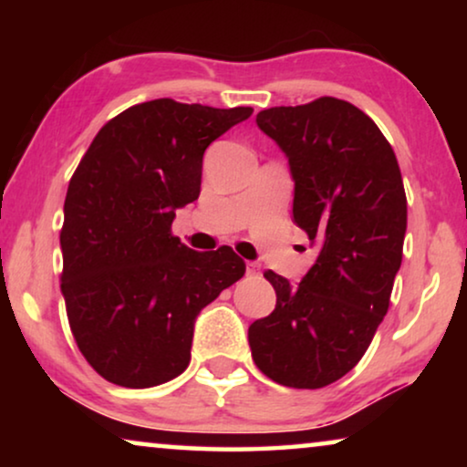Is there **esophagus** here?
<instances>
[{
    "label": "esophagus",
    "mask_w": 467,
    "mask_h": 467,
    "mask_svg": "<svg viewBox=\"0 0 467 467\" xmlns=\"http://www.w3.org/2000/svg\"><path fill=\"white\" fill-rule=\"evenodd\" d=\"M259 270H261L259 264H253V261L251 264H246V274H259Z\"/></svg>",
    "instance_id": "esophagus-1"
}]
</instances>
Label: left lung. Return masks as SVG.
Wrapping results in <instances>:
<instances>
[{"label":"left lung","mask_w":467,"mask_h":467,"mask_svg":"<svg viewBox=\"0 0 467 467\" xmlns=\"http://www.w3.org/2000/svg\"><path fill=\"white\" fill-rule=\"evenodd\" d=\"M257 127L293 178V221L318 244L299 285L267 270L276 308L248 327L253 359L285 387L321 389L350 372L387 315L406 235V193L391 144L344 99L276 106Z\"/></svg>","instance_id":"obj_1"}]
</instances>
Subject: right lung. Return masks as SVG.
<instances>
[{"label": "right lung", "instance_id": "1", "mask_svg": "<svg viewBox=\"0 0 467 467\" xmlns=\"http://www.w3.org/2000/svg\"><path fill=\"white\" fill-rule=\"evenodd\" d=\"M251 114L144 101L101 127L74 171L61 293L80 353L114 385L149 389L182 374L197 315L244 276L232 248L197 253L170 229L200 197L203 152Z\"/></svg>", "mask_w": 467, "mask_h": 467}]
</instances>
